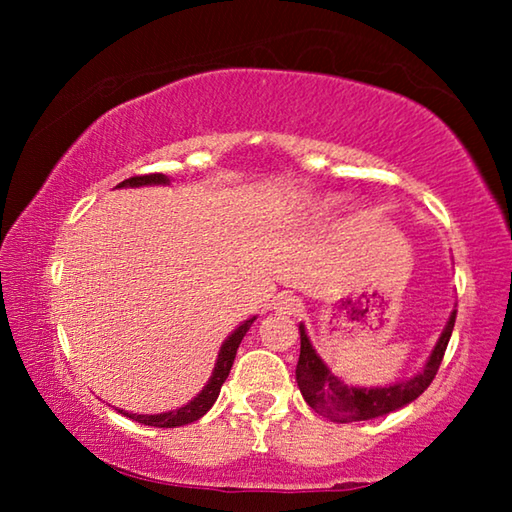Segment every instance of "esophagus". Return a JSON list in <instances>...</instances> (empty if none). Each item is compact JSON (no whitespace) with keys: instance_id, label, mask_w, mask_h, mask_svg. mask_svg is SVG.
<instances>
[{"instance_id":"34e87169","label":"esophagus","mask_w":512,"mask_h":512,"mask_svg":"<svg viewBox=\"0 0 512 512\" xmlns=\"http://www.w3.org/2000/svg\"><path fill=\"white\" fill-rule=\"evenodd\" d=\"M275 311L277 314H284V316H298L302 309H305V302H302L296 293H291V291H282V293H277V298H275Z\"/></svg>"}]
</instances>
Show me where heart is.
I'll return each mask as SVG.
<instances>
[{
  "label": "heart",
  "instance_id": "heart-1",
  "mask_svg": "<svg viewBox=\"0 0 512 512\" xmlns=\"http://www.w3.org/2000/svg\"><path fill=\"white\" fill-rule=\"evenodd\" d=\"M334 205V201H320V203H316V207H320V210H327V207H332Z\"/></svg>",
  "mask_w": 512,
  "mask_h": 512
}]
</instances>
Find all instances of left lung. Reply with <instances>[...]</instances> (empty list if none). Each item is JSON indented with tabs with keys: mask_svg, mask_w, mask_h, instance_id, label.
Listing matches in <instances>:
<instances>
[{
	"mask_svg": "<svg viewBox=\"0 0 512 512\" xmlns=\"http://www.w3.org/2000/svg\"><path fill=\"white\" fill-rule=\"evenodd\" d=\"M456 323V309L449 316L447 325L440 334L436 348L431 350V357L424 363V368L404 381H395L391 386L377 388H359L348 386L325 366V361L318 357L314 345L305 332V325H300V359L296 368V381L305 402L316 413L334 422H359L372 420L379 415L402 409L427 391L429 384L436 377V372L443 363L449 336Z\"/></svg>",
	"mask_w": 512,
	"mask_h": 512,
	"instance_id": "8db88e82",
	"label": "left lung"
}]
</instances>
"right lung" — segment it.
Wrapping results in <instances>:
<instances>
[{
	"mask_svg": "<svg viewBox=\"0 0 512 512\" xmlns=\"http://www.w3.org/2000/svg\"><path fill=\"white\" fill-rule=\"evenodd\" d=\"M140 185H169V178L164 176V173H146V176L128 178V180H124V183H119L117 187H140ZM253 320H255V316L248 318L246 323H241L235 329V332H232L228 339H225V343L221 345V350H219V359H216V363H214L210 381H207L203 391L198 393L192 402H187L185 406H180V409H176V411L158 413V415H137V413H126V411H119V413L126 415V418L135 420V422H140V424H149V427H160V429L183 427V424L196 422L198 418H203V415L212 409L216 397H219L223 381L228 379L232 361H235V357H237L239 343L246 336L250 325H253Z\"/></svg>",
	"mask_w": 512,
	"mask_h": 512,
	"instance_id": "add662e5",
	"label": "right lung"
}]
</instances>
